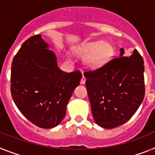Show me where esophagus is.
<instances>
[{
    "mask_svg": "<svg viewBox=\"0 0 155 155\" xmlns=\"http://www.w3.org/2000/svg\"><path fill=\"white\" fill-rule=\"evenodd\" d=\"M86 80H87L86 77L84 76H83V77H82V79H81V83H82V84H84V83H86Z\"/></svg>",
    "mask_w": 155,
    "mask_h": 155,
    "instance_id": "34e87169",
    "label": "esophagus"
}]
</instances>
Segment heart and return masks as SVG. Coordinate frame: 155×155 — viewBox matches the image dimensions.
Wrapping results in <instances>:
<instances>
[{
    "instance_id": "obj_1",
    "label": "heart",
    "mask_w": 155,
    "mask_h": 155,
    "mask_svg": "<svg viewBox=\"0 0 155 155\" xmlns=\"http://www.w3.org/2000/svg\"><path fill=\"white\" fill-rule=\"evenodd\" d=\"M76 54L80 57L86 58V63L92 68L101 66L112 54V48L104 41H92L83 44L76 50Z\"/></svg>"
}]
</instances>
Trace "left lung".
<instances>
[{
    "instance_id": "left-lung-1",
    "label": "left lung",
    "mask_w": 155,
    "mask_h": 155,
    "mask_svg": "<svg viewBox=\"0 0 155 155\" xmlns=\"http://www.w3.org/2000/svg\"><path fill=\"white\" fill-rule=\"evenodd\" d=\"M121 48L119 57L103 66L85 72L86 87L94 121L113 129L135 114L145 94L143 60L137 50L130 57Z\"/></svg>"
}]
</instances>
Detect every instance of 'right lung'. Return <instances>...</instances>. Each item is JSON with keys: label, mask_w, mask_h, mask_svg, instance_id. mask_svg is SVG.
Masks as SVG:
<instances>
[{"label": "right lung", "mask_w": 155, "mask_h": 155, "mask_svg": "<svg viewBox=\"0 0 155 155\" xmlns=\"http://www.w3.org/2000/svg\"><path fill=\"white\" fill-rule=\"evenodd\" d=\"M48 48L41 35L29 37L15 55L11 72V93L15 105L28 120L44 129L61 122L82 79L80 71H61Z\"/></svg>", "instance_id": "add662e5"}]
</instances>
